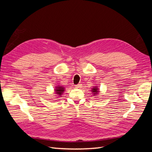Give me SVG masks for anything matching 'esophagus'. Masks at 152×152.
Instances as JSON below:
<instances>
[{"mask_svg":"<svg viewBox=\"0 0 152 152\" xmlns=\"http://www.w3.org/2000/svg\"><path fill=\"white\" fill-rule=\"evenodd\" d=\"M81 84H77V85H75V87L76 88H80V87H81Z\"/></svg>","mask_w":152,"mask_h":152,"instance_id":"1","label":"esophagus"}]
</instances>
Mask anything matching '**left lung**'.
Masks as SVG:
<instances>
[{"label": "left lung", "instance_id": "8db88e82", "mask_svg": "<svg viewBox=\"0 0 152 152\" xmlns=\"http://www.w3.org/2000/svg\"><path fill=\"white\" fill-rule=\"evenodd\" d=\"M91 91L94 96H97L99 93V89H98V87L97 86L94 87L93 88H92Z\"/></svg>", "mask_w": 152, "mask_h": 152}]
</instances>
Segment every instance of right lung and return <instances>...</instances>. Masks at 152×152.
Returning <instances> with one entry per match:
<instances>
[{
	"instance_id": "1",
	"label": "right lung",
	"mask_w": 152,
	"mask_h": 152,
	"mask_svg": "<svg viewBox=\"0 0 152 152\" xmlns=\"http://www.w3.org/2000/svg\"><path fill=\"white\" fill-rule=\"evenodd\" d=\"M65 88L63 86L58 85V86L55 87L54 93H56L55 94H57L58 97H61L64 92H65Z\"/></svg>"
}]
</instances>
